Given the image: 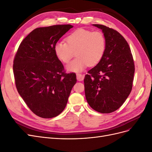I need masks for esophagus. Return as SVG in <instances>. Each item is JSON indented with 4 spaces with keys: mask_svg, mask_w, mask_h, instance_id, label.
<instances>
[{
    "mask_svg": "<svg viewBox=\"0 0 152 152\" xmlns=\"http://www.w3.org/2000/svg\"><path fill=\"white\" fill-rule=\"evenodd\" d=\"M84 75H82L80 73H77V79L79 81H82L84 80Z\"/></svg>",
    "mask_w": 152,
    "mask_h": 152,
    "instance_id": "1",
    "label": "esophagus"
}]
</instances>
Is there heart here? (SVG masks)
<instances>
[{
  "label": "heart",
  "mask_w": 152,
  "mask_h": 152,
  "mask_svg": "<svg viewBox=\"0 0 152 152\" xmlns=\"http://www.w3.org/2000/svg\"><path fill=\"white\" fill-rule=\"evenodd\" d=\"M66 43L57 42L54 51L57 58L64 63H68L74 56L77 58L68 64L67 70L80 72L89 66H94L102 60L106 49V39L102 31H92L79 28L69 34Z\"/></svg>",
  "instance_id": "b5f03b06"
}]
</instances>
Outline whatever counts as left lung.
Instances as JSON below:
<instances>
[{"instance_id":"1","label":"left lung","mask_w":152,"mask_h":152,"mask_svg":"<svg viewBox=\"0 0 152 152\" xmlns=\"http://www.w3.org/2000/svg\"><path fill=\"white\" fill-rule=\"evenodd\" d=\"M93 26L102 30L106 49L102 60L85 75L86 98L93 110L109 113L120 108L131 93L134 63L129 45L120 33L104 25Z\"/></svg>"}]
</instances>
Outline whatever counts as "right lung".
I'll use <instances>...</instances> for the list:
<instances>
[{"label":"right lung","mask_w":152,"mask_h":152,"mask_svg":"<svg viewBox=\"0 0 152 152\" xmlns=\"http://www.w3.org/2000/svg\"><path fill=\"white\" fill-rule=\"evenodd\" d=\"M72 28L71 25H57L35 28L23 40L14 59L18 93L40 117L60 114L77 82L75 73L65 72L54 51V45Z\"/></svg>","instance_id":"right-lung-1"}]
</instances>
